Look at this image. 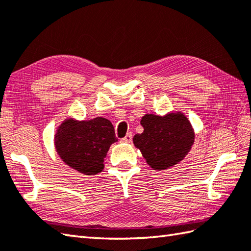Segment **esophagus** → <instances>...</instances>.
<instances>
[{"label":"esophagus","instance_id":"esophagus-1","mask_svg":"<svg viewBox=\"0 0 251 251\" xmlns=\"http://www.w3.org/2000/svg\"><path fill=\"white\" fill-rule=\"evenodd\" d=\"M131 140H132V134H131V132H128V134H127L124 138H123L122 142H124V143H130Z\"/></svg>","mask_w":251,"mask_h":251}]
</instances>
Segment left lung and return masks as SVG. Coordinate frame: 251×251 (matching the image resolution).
Here are the masks:
<instances>
[{"instance_id": "left-lung-1", "label": "left lung", "mask_w": 251, "mask_h": 251, "mask_svg": "<svg viewBox=\"0 0 251 251\" xmlns=\"http://www.w3.org/2000/svg\"><path fill=\"white\" fill-rule=\"evenodd\" d=\"M140 124L142 134L132 138L134 145L154 170H166L188 155L195 139V131L182 112L165 115L145 114Z\"/></svg>"}]
</instances>
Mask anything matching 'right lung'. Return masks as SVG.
<instances>
[{"instance_id":"obj_1","label":"right lung","mask_w":251,"mask_h":251,"mask_svg":"<svg viewBox=\"0 0 251 251\" xmlns=\"http://www.w3.org/2000/svg\"><path fill=\"white\" fill-rule=\"evenodd\" d=\"M114 127L104 117L78 121L68 117L56 129L55 150L61 161L83 175H97L104 168V157L116 142Z\"/></svg>"}]
</instances>
